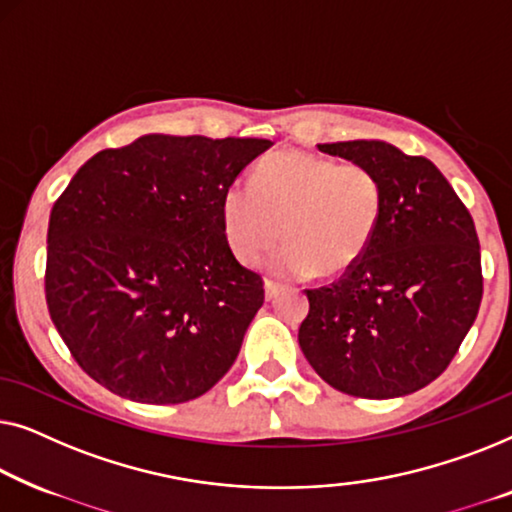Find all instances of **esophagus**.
<instances>
[{"label": "esophagus", "mask_w": 512, "mask_h": 512, "mask_svg": "<svg viewBox=\"0 0 512 512\" xmlns=\"http://www.w3.org/2000/svg\"><path fill=\"white\" fill-rule=\"evenodd\" d=\"M264 294H266V301H273V299H276L278 294H280V285L266 278V280H264Z\"/></svg>", "instance_id": "1"}]
</instances>
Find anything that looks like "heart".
I'll list each match as a JSON object with an SVG mask.
<instances>
[{"label": "heart", "mask_w": 512, "mask_h": 512, "mask_svg": "<svg viewBox=\"0 0 512 512\" xmlns=\"http://www.w3.org/2000/svg\"><path fill=\"white\" fill-rule=\"evenodd\" d=\"M380 178L362 164L283 150L255 167L250 185L232 183L220 197L227 246L255 264L283 234L271 259L280 276H341L366 255L383 218Z\"/></svg>", "instance_id": "obj_1"}]
</instances>
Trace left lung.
I'll use <instances>...</instances> for the list:
<instances>
[{"instance_id": "8db88e82", "label": "left lung", "mask_w": 512, "mask_h": 512, "mask_svg": "<svg viewBox=\"0 0 512 512\" xmlns=\"http://www.w3.org/2000/svg\"><path fill=\"white\" fill-rule=\"evenodd\" d=\"M380 178L383 218L338 283L306 290L299 345L334 390L406 397L448 369L478 315L480 243L471 213L427 157L385 141L320 143Z\"/></svg>"}]
</instances>
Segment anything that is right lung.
Returning a JSON list of instances; mask_svg holds the SVG:
<instances>
[{
    "instance_id": "1",
    "label": "right lung",
    "mask_w": 512,
    "mask_h": 512,
    "mask_svg": "<svg viewBox=\"0 0 512 512\" xmlns=\"http://www.w3.org/2000/svg\"><path fill=\"white\" fill-rule=\"evenodd\" d=\"M269 146L143 134L90 157L55 201L48 313L106 390L167 406L232 369L264 283L229 250L220 197Z\"/></svg>"
}]
</instances>
